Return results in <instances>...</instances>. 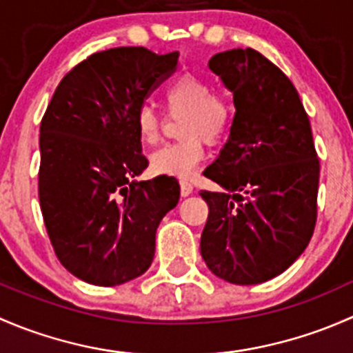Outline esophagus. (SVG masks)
<instances>
[{
	"label": "esophagus",
	"instance_id": "obj_1",
	"mask_svg": "<svg viewBox=\"0 0 353 353\" xmlns=\"http://www.w3.org/2000/svg\"><path fill=\"white\" fill-rule=\"evenodd\" d=\"M193 190H194V186L190 183V181L188 179L181 181V194H183V196H190V194L193 193Z\"/></svg>",
	"mask_w": 353,
	"mask_h": 353
}]
</instances>
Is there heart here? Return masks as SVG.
Segmentation results:
<instances>
[{"instance_id":"1","label":"heart","mask_w":353,"mask_h":353,"mask_svg":"<svg viewBox=\"0 0 353 353\" xmlns=\"http://www.w3.org/2000/svg\"><path fill=\"white\" fill-rule=\"evenodd\" d=\"M163 102L170 114H184L177 143L165 145L150 157V167L163 176L188 177L205 157V140L210 143L229 134L236 117V105L223 92H213L212 81L199 74L186 73L170 81L163 90ZM137 133L147 145L160 138V117L150 105L138 109Z\"/></svg>"}]
</instances>
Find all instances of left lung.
Segmentation results:
<instances>
[{"label":"left lung","mask_w":353,"mask_h":353,"mask_svg":"<svg viewBox=\"0 0 353 353\" xmlns=\"http://www.w3.org/2000/svg\"><path fill=\"white\" fill-rule=\"evenodd\" d=\"M234 94L236 117L205 177L208 205L201 256L210 272L236 285L283 273L304 252L318 216L319 159L294 83L254 49H230L208 61Z\"/></svg>","instance_id":"left-lung-1"}]
</instances>
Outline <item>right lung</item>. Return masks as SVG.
Returning a JSON list of instances; mask_svg holds the SVG:
<instances>
[{"label":"right lung","instance_id":"obj_1","mask_svg":"<svg viewBox=\"0 0 353 353\" xmlns=\"http://www.w3.org/2000/svg\"><path fill=\"white\" fill-rule=\"evenodd\" d=\"M179 52H95L68 71L41 123L39 201L56 256L92 285L143 275L160 220L179 201L174 177L137 181L148 165L138 109L174 73Z\"/></svg>","mask_w":353,"mask_h":353}]
</instances>
